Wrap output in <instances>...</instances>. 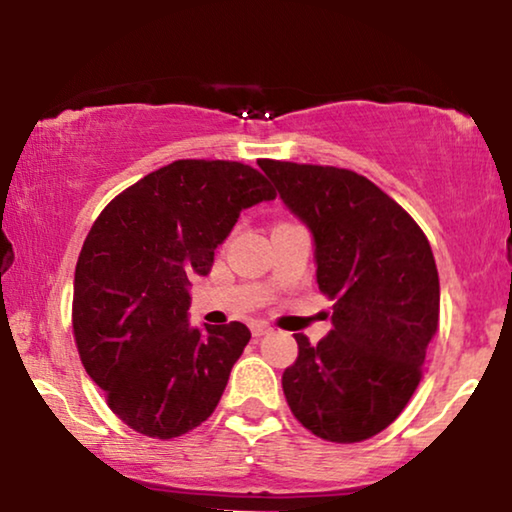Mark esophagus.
Segmentation results:
<instances>
[{"mask_svg": "<svg viewBox=\"0 0 512 512\" xmlns=\"http://www.w3.org/2000/svg\"><path fill=\"white\" fill-rule=\"evenodd\" d=\"M251 333H254V338H261V335L270 333V326L263 324V321H254V324H251Z\"/></svg>", "mask_w": 512, "mask_h": 512, "instance_id": "obj_1", "label": "esophagus"}]
</instances>
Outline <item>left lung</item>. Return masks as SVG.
Wrapping results in <instances>:
<instances>
[{"label":"left lung","instance_id":"1","mask_svg":"<svg viewBox=\"0 0 512 512\" xmlns=\"http://www.w3.org/2000/svg\"><path fill=\"white\" fill-rule=\"evenodd\" d=\"M291 214L310 228L333 328L317 345L298 333L284 370L286 403L331 443H361L394 422L422 380L438 328L440 284L422 228L352 170L263 160Z\"/></svg>","mask_w":512,"mask_h":512}]
</instances>
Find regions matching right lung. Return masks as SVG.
Wrapping results in <instances>:
<instances>
[{"label":"right lung","instance_id":"right-lung-1","mask_svg":"<svg viewBox=\"0 0 512 512\" xmlns=\"http://www.w3.org/2000/svg\"><path fill=\"white\" fill-rule=\"evenodd\" d=\"M275 200L230 160H174L104 207L74 272L81 361L130 429L177 438L212 415L251 338L240 321L188 324V277L209 275L240 212Z\"/></svg>","mask_w":512,"mask_h":512}]
</instances>
